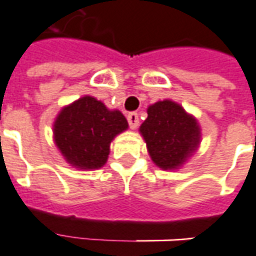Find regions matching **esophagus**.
Returning a JSON list of instances; mask_svg holds the SVG:
<instances>
[{
  "label": "esophagus",
  "mask_w": 256,
  "mask_h": 256,
  "mask_svg": "<svg viewBox=\"0 0 256 256\" xmlns=\"http://www.w3.org/2000/svg\"><path fill=\"white\" fill-rule=\"evenodd\" d=\"M128 122L130 128H136L138 126V123H140V120H138V114H136V112H130V114H128Z\"/></svg>",
  "instance_id": "34e87169"
}]
</instances>
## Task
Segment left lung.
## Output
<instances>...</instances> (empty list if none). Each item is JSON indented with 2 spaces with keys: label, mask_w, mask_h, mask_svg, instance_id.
Instances as JSON below:
<instances>
[{
  "label": "left lung",
  "mask_w": 256,
  "mask_h": 256,
  "mask_svg": "<svg viewBox=\"0 0 256 256\" xmlns=\"http://www.w3.org/2000/svg\"><path fill=\"white\" fill-rule=\"evenodd\" d=\"M148 118L140 128L152 161L162 170L182 165L198 147L199 126L182 106L172 100L151 105Z\"/></svg>",
  "instance_id": "8db88e82"
}]
</instances>
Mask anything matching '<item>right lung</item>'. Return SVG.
<instances>
[{
    "label": "right lung",
    "mask_w": 256,
    "mask_h": 256,
    "mask_svg": "<svg viewBox=\"0 0 256 256\" xmlns=\"http://www.w3.org/2000/svg\"><path fill=\"white\" fill-rule=\"evenodd\" d=\"M128 128L119 110H109L100 100L84 96L66 106L54 122V142L70 164L96 170L105 164L109 146Z\"/></svg>",
    "instance_id": "right-lung-1"
}]
</instances>
